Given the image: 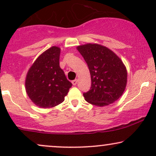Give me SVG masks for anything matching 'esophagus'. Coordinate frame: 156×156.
I'll return each instance as SVG.
<instances>
[{
  "instance_id": "obj_1",
  "label": "esophagus",
  "mask_w": 156,
  "mask_h": 156,
  "mask_svg": "<svg viewBox=\"0 0 156 156\" xmlns=\"http://www.w3.org/2000/svg\"><path fill=\"white\" fill-rule=\"evenodd\" d=\"M77 83H78V80H73V81H72V83H73V86H76Z\"/></svg>"
}]
</instances>
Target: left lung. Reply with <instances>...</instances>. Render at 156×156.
I'll use <instances>...</instances> for the list:
<instances>
[{
	"instance_id": "8db88e82",
	"label": "left lung",
	"mask_w": 156,
	"mask_h": 156,
	"mask_svg": "<svg viewBox=\"0 0 156 156\" xmlns=\"http://www.w3.org/2000/svg\"><path fill=\"white\" fill-rule=\"evenodd\" d=\"M90 72L92 86L83 93L85 100L97 106H105L117 101L127 84V69L122 60L108 48L98 44L77 47Z\"/></svg>"
}]
</instances>
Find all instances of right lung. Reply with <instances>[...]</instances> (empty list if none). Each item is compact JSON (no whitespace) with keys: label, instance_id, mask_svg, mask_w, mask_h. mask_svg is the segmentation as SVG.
<instances>
[{"label":"right lung","instance_id":"obj_1","mask_svg":"<svg viewBox=\"0 0 156 156\" xmlns=\"http://www.w3.org/2000/svg\"><path fill=\"white\" fill-rule=\"evenodd\" d=\"M60 48L53 46L36 59L27 73L26 90L32 102L48 108L64 101L73 84L59 66Z\"/></svg>","mask_w":156,"mask_h":156}]
</instances>
